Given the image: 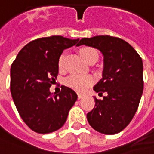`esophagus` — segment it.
Instances as JSON below:
<instances>
[{
	"mask_svg": "<svg viewBox=\"0 0 154 154\" xmlns=\"http://www.w3.org/2000/svg\"><path fill=\"white\" fill-rule=\"evenodd\" d=\"M83 97V95L82 94H78V99H82Z\"/></svg>",
	"mask_w": 154,
	"mask_h": 154,
	"instance_id": "obj_1",
	"label": "esophagus"
}]
</instances>
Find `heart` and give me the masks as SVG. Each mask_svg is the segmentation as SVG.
<instances>
[{
    "mask_svg": "<svg viewBox=\"0 0 154 154\" xmlns=\"http://www.w3.org/2000/svg\"><path fill=\"white\" fill-rule=\"evenodd\" d=\"M81 54L82 56V58L86 61H88L90 58H92L93 56H98V53L96 51V50L91 47H88L85 48L81 51ZM65 53H62L58 61V66L59 68L62 69L63 66H64V60H65ZM94 82V79L92 76L90 75H82V74H77V73H73L71 74L70 76H68L66 81L65 84L71 88L72 89L78 91V92H83L85 91L88 87H90Z\"/></svg>",
    "mask_w": 154,
    "mask_h": 154,
    "instance_id": "obj_1",
    "label": "heart"
}]
</instances>
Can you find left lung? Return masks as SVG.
<instances>
[{"mask_svg":"<svg viewBox=\"0 0 154 154\" xmlns=\"http://www.w3.org/2000/svg\"><path fill=\"white\" fill-rule=\"evenodd\" d=\"M96 48L103 55V78L94 90L103 98L94 97V107L87 114L91 127L106 135L122 131L136 114L143 94V62L126 41L111 36L82 38L77 45Z\"/></svg>","mask_w":154,"mask_h":154,"instance_id":"left-lung-1","label":"left lung"}]
</instances>
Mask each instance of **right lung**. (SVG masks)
Here are the masks:
<instances>
[{
	"label": "right lung",
	"instance_id": "obj_1",
	"mask_svg": "<svg viewBox=\"0 0 154 154\" xmlns=\"http://www.w3.org/2000/svg\"><path fill=\"white\" fill-rule=\"evenodd\" d=\"M79 39L61 36L29 42L17 55L10 69V91L17 111L35 132H53L64 125L77 94L66 86L59 94L50 88L59 73L58 61L65 49L78 45Z\"/></svg>",
	"mask_w": 154,
	"mask_h": 154
}]
</instances>
